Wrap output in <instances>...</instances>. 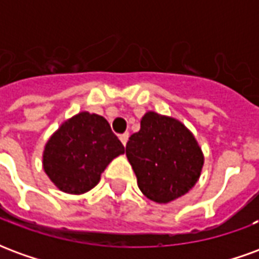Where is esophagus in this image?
Listing matches in <instances>:
<instances>
[{"instance_id":"esophagus-1","label":"esophagus","mask_w":259,"mask_h":259,"mask_svg":"<svg viewBox=\"0 0 259 259\" xmlns=\"http://www.w3.org/2000/svg\"><path fill=\"white\" fill-rule=\"evenodd\" d=\"M119 139H120V141H122V144L126 146V143H127V140H129V133H123V135H120L119 136Z\"/></svg>"}]
</instances>
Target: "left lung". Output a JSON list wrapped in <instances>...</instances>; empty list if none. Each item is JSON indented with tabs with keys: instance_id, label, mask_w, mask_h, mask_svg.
<instances>
[{
	"instance_id": "left-lung-1",
	"label": "left lung",
	"mask_w": 259,
	"mask_h": 259,
	"mask_svg": "<svg viewBox=\"0 0 259 259\" xmlns=\"http://www.w3.org/2000/svg\"><path fill=\"white\" fill-rule=\"evenodd\" d=\"M126 157L147 198L166 204L194 187L204 165L198 143L185 124L147 112L140 130L129 137Z\"/></svg>"
}]
</instances>
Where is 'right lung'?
I'll return each instance as SVG.
<instances>
[{
  "label": "right lung",
  "mask_w": 259,
  "mask_h": 259,
  "mask_svg": "<svg viewBox=\"0 0 259 259\" xmlns=\"http://www.w3.org/2000/svg\"><path fill=\"white\" fill-rule=\"evenodd\" d=\"M124 152L107 119L80 112L61 124L46 144L42 166L59 190L83 194L100 182L108 163Z\"/></svg>",
  "instance_id": "add662e5"
}]
</instances>
